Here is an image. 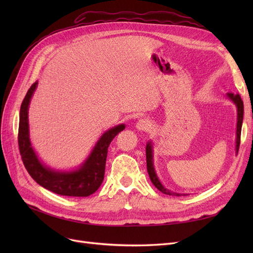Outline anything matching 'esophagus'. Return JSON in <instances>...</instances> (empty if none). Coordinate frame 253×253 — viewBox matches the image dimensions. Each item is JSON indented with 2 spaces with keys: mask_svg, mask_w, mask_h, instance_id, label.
Segmentation results:
<instances>
[{
  "mask_svg": "<svg viewBox=\"0 0 253 253\" xmlns=\"http://www.w3.org/2000/svg\"><path fill=\"white\" fill-rule=\"evenodd\" d=\"M150 121L147 119H140L138 122L136 124V128L137 131L139 132H145V131H149L150 129Z\"/></svg>",
  "mask_w": 253,
  "mask_h": 253,
  "instance_id": "obj_1",
  "label": "esophagus"
}]
</instances>
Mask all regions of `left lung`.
Instances as JSON below:
<instances>
[{
    "label": "left lung",
    "instance_id": "8db88e82",
    "mask_svg": "<svg viewBox=\"0 0 253 253\" xmlns=\"http://www.w3.org/2000/svg\"><path fill=\"white\" fill-rule=\"evenodd\" d=\"M226 97L229 99V100L232 101L235 106H236V112H237V121H236V137H235V153L237 155V152H239V148H240V141H241V132H242V125H243V117H244V103L243 100L241 99V96L239 94H232V93H228L226 95ZM153 142L152 140H149L147 142V145H145V155H147V168H148V173L150 176V179L160 192H163L167 195H173V196H181V195H189L187 193H176V192H172V191L168 190L165 188V186L160 181V179L158 178L155 167H154V158H153Z\"/></svg>",
    "mask_w": 253,
    "mask_h": 253
}]
</instances>
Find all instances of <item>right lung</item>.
I'll return each mask as SVG.
<instances>
[{
  "label": "right lung",
  "mask_w": 253,
  "mask_h": 253,
  "mask_svg": "<svg viewBox=\"0 0 253 253\" xmlns=\"http://www.w3.org/2000/svg\"><path fill=\"white\" fill-rule=\"evenodd\" d=\"M37 86L38 81L28 89L20 110L18 142L23 164L37 183L53 193L65 196H89L101 186L109 145L115 136L124 131L126 125L115 126L105 131L78 168L72 170L52 169L39 158L30 141L28 109Z\"/></svg>",
  "instance_id": "add662e5"
}]
</instances>
